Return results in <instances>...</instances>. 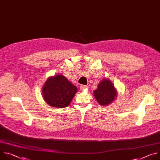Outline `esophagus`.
Masks as SVG:
<instances>
[{"label":"esophagus","mask_w":160,"mask_h":160,"mask_svg":"<svg viewBox=\"0 0 160 160\" xmlns=\"http://www.w3.org/2000/svg\"><path fill=\"white\" fill-rule=\"evenodd\" d=\"M80 90H84L85 89H87V88H88V86L87 85H82L81 86H80Z\"/></svg>","instance_id":"esophagus-1"}]
</instances>
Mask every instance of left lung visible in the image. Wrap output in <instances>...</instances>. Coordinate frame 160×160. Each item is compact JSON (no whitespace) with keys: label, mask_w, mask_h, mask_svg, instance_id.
Returning <instances> with one entry per match:
<instances>
[{"label":"left lung","mask_w":160,"mask_h":160,"mask_svg":"<svg viewBox=\"0 0 160 160\" xmlns=\"http://www.w3.org/2000/svg\"><path fill=\"white\" fill-rule=\"evenodd\" d=\"M117 90L113 83L108 78L103 79L94 91L97 101L102 106H108L117 98Z\"/></svg>","instance_id":"left-lung-1"}]
</instances>
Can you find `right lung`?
Listing matches in <instances>:
<instances>
[{"label": "right lung", "mask_w": 160, "mask_h": 160, "mask_svg": "<svg viewBox=\"0 0 160 160\" xmlns=\"http://www.w3.org/2000/svg\"><path fill=\"white\" fill-rule=\"evenodd\" d=\"M77 88L62 75L50 77L42 87L43 98L49 106L64 108L69 105Z\"/></svg>", "instance_id": "1"}]
</instances>
